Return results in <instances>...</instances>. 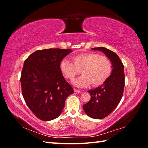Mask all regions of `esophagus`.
<instances>
[{"mask_svg": "<svg viewBox=\"0 0 148 148\" xmlns=\"http://www.w3.org/2000/svg\"><path fill=\"white\" fill-rule=\"evenodd\" d=\"M74 91L76 92H78V93L82 92V91H79V90H78V89H74Z\"/></svg>", "mask_w": 148, "mask_h": 148, "instance_id": "obj_1", "label": "esophagus"}]
</instances>
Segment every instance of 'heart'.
<instances>
[{
    "label": "heart",
    "mask_w": 148,
    "mask_h": 148,
    "mask_svg": "<svg viewBox=\"0 0 148 148\" xmlns=\"http://www.w3.org/2000/svg\"><path fill=\"white\" fill-rule=\"evenodd\" d=\"M72 60L73 62L63 59L59 67L62 75L71 81L81 70L83 75L73 82L75 86L84 88L91 83L93 86H99L106 82L111 75V62L106 56L89 52L75 56Z\"/></svg>",
    "instance_id": "obj_1"
}]
</instances>
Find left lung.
I'll return each mask as SVG.
<instances>
[{
  "mask_svg": "<svg viewBox=\"0 0 148 148\" xmlns=\"http://www.w3.org/2000/svg\"><path fill=\"white\" fill-rule=\"evenodd\" d=\"M100 51L109 58L112 70L109 78L101 86L88 92L91 99L83 106L84 112L91 118L102 119L112 112L122 99L125 86L124 66L116 53L105 47L92 48Z\"/></svg>",
  "mask_w": 148,
  "mask_h": 148,
  "instance_id": "8db88e82",
  "label": "left lung"
}]
</instances>
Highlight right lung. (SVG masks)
Returning <instances> with one entry per match:
<instances>
[{"mask_svg":"<svg viewBox=\"0 0 148 148\" xmlns=\"http://www.w3.org/2000/svg\"><path fill=\"white\" fill-rule=\"evenodd\" d=\"M71 49H47L33 52L24 62L20 78L24 99L40 120L57 118L73 89L60 70V63Z\"/></svg>","mask_w":148,"mask_h":148,"instance_id":"1","label":"right lung"}]
</instances>
